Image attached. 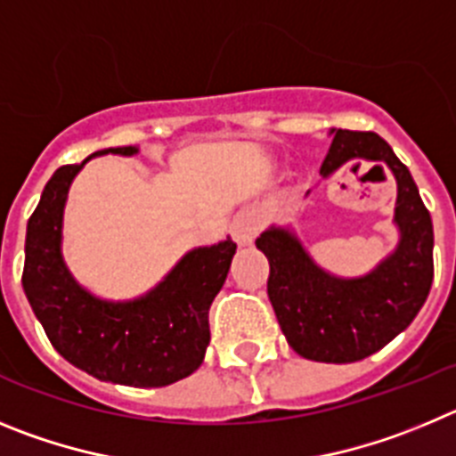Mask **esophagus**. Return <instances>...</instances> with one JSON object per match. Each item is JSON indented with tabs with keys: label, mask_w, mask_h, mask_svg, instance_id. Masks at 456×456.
<instances>
[{
	"label": "esophagus",
	"mask_w": 456,
	"mask_h": 456,
	"mask_svg": "<svg viewBox=\"0 0 456 456\" xmlns=\"http://www.w3.org/2000/svg\"><path fill=\"white\" fill-rule=\"evenodd\" d=\"M261 216H258V211H254V208H245V211L236 213L232 220V236L233 240H236L240 248H245V245H252L254 238L258 236V232H261Z\"/></svg>",
	"instance_id": "1"
}]
</instances>
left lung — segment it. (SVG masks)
I'll return each mask as SVG.
<instances>
[{
    "instance_id": "1",
    "label": "left lung",
    "mask_w": 456,
    "mask_h": 456,
    "mask_svg": "<svg viewBox=\"0 0 456 456\" xmlns=\"http://www.w3.org/2000/svg\"><path fill=\"white\" fill-rule=\"evenodd\" d=\"M320 175L347 161H384L397 182L393 223L400 243L372 273L334 277L315 265L295 233L270 227L256 238L268 256V297L289 346L322 363H352L391 343L411 325L434 279V229L411 172L375 131L336 129Z\"/></svg>"
}]
</instances>
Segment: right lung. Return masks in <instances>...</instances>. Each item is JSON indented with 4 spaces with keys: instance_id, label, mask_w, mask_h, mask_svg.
<instances>
[{
    "instance_id": "1",
    "label": "right lung",
    "mask_w": 456,
    "mask_h": 456,
    "mask_svg": "<svg viewBox=\"0 0 456 456\" xmlns=\"http://www.w3.org/2000/svg\"><path fill=\"white\" fill-rule=\"evenodd\" d=\"M138 147L90 154L131 157ZM63 166L45 186L27 224L22 286L49 343L72 366L110 384L159 388L183 379L204 361L208 309L236 254L232 238L188 252L157 289L131 302H106L81 289L61 254L68 191L86 166Z\"/></svg>"
}]
</instances>
